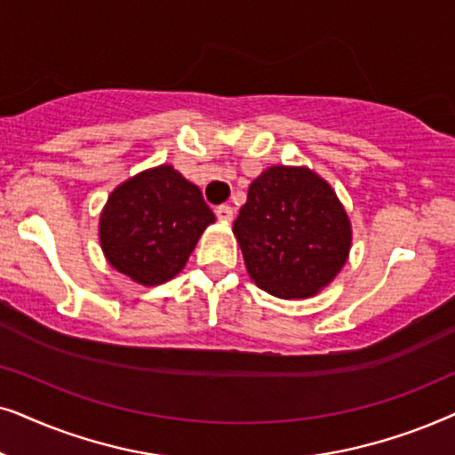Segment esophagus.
I'll use <instances>...</instances> for the list:
<instances>
[{"label":"esophagus","instance_id":"34e87169","mask_svg":"<svg viewBox=\"0 0 455 455\" xmlns=\"http://www.w3.org/2000/svg\"><path fill=\"white\" fill-rule=\"evenodd\" d=\"M233 216H235V212H233L231 205L222 204V205H218V208H216V218L220 222H231Z\"/></svg>","mask_w":455,"mask_h":455}]
</instances>
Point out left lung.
<instances>
[{"instance_id":"left-lung-1","label":"left lung","mask_w":455,"mask_h":455,"mask_svg":"<svg viewBox=\"0 0 455 455\" xmlns=\"http://www.w3.org/2000/svg\"><path fill=\"white\" fill-rule=\"evenodd\" d=\"M233 231L253 283L283 299L318 293L343 268L351 245L347 214L307 168L259 174Z\"/></svg>"}]
</instances>
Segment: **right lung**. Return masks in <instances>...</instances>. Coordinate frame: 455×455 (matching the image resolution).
<instances>
[{"mask_svg": "<svg viewBox=\"0 0 455 455\" xmlns=\"http://www.w3.org/2000/svg\"><path fill=\"white\" fill-rule=\"evenodd\" d=\"M214 222L202 191L172 166H157L112 191L100 220L108 262L141 284L183 270L199 235Z\"/></svg>", "mask_w": 455, "mask_h": 455, "instance_id": "1", "label": "right lung"}]
</instances>
